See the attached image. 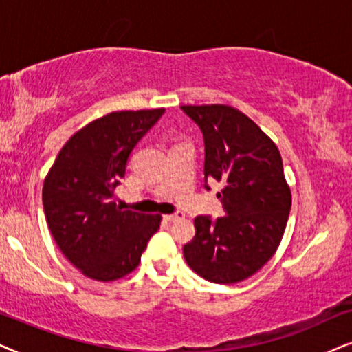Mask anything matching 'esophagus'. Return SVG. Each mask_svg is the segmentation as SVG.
I'll return each instance as SVG.
<instances>
[{"label":"esophagus","mask_w":352,"mask_h":352,"mask_svg":"<svg viewBox=\"0 0 352 352\" xmlns=\"http://www.w3.org/2000/svg\"><path fill=\"white\" fill-rule=\"evenodd\" d=\"M164 219H166L167 222H175V220H179V219H184V212H177V214H167V215H164Z\"/></svg>","instance_id":"1"}]
</instances>
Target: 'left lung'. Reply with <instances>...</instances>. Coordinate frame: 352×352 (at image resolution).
<instances>
[{
	"label": "left lung",
	"mask_w": 352,
	"mask_h": 352,
	"mask_svg": "<svg viewBox=\"0 0 352 352\" xmlns=\"http://www.w3.org/2000/svg\"><path fill=\"white\" fill-rule=\"evenodd\" d=\"M204 135L206 179L223 185L217 196L227 215L195 219L184 246L188 265L212 283H238L275 254L287 228L292 190L277 144L259 125L227 104L182 106Z\"/></svg>",
	"instance_id": "obj_1"
}]
</instances>
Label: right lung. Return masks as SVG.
<instances>
[{
  "instance_id": "obj_1",
  "label": "right lung",
  "mask_w": 352,
  "mask_h": 352,
  "mask_svg": "<svg viewBox=\"0 0 352 352\" xmlns=\"http://www.w3.org/2000/svg\"><path fill=\"white\" fill-rule=\"evenodd\" d=\"M164 107L114 111L75 132L43 182V208L63 254L88 278L132 274L161 225V214L122 209L116 188L127 159Z\"/></svg>"
}]
</instances>
